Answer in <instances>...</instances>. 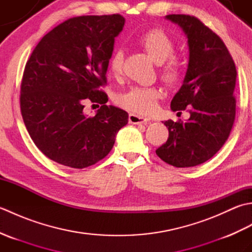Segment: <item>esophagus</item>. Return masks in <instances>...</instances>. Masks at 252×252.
<instances>
[{"label":"esophagus","mask_w":252,"mask_h":252,"mask_svg":"<svg viewBox=\"0 0 252 252\" xmlns=\"http://www.w3.org/2000/svg\"><path fill=\"white\" fill-rule=\"evenodd\" d=\"M148 121H149V119H147V118H144L142 116H138L135 114L129 115V122L133 123V125H141V123H146Z\"/></svg>","instance_id":"1"}]
</instances>
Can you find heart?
Listing matches in <instances>:
<instances>
[{"instance_id":"b5f03b06","label":"heart","mask_w":252,"mask_h":252,"mask_svg":"<svg viewBox=\"0 0 252 252\" xmlns=\"http://www.w3.org/2000/svg\"><path fill=\"white\" fill-rule=\"evenodd\" d=\"M140 44L152 60L160 65V73L165 82L176 85L183 81L184 65L174 53V42L161 29H152L144 32L137 37ZM125 52L117 47L112 52L108 61L109 71L118 76L122 71ZM160 96L159 90L153 87H133L127 92L119 95L118 103L126 109L140 115H149L156 109L157 100Z\"/></svg>"}]
</instances>
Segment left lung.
I'll use <instances>...</instances> for the list:
<instances>
[{"mask_svg": "<svg viewBox=\"0 0 252 252\" xmlns=\"http://www.w3.org/2000/svg\"><path fill=\"white\" fill-rule=\"evenodd\" d=\"M187 36L189 61L183 84L171 109L189 108L186 122L168 120V141L157 156L173 167H195L220 151L229 136L236 114L234 96L237 71L227 47L211 29L189 15H167Z\"/></svg>", "mask_w": 252, "mask_h": 252, "instance_id": "1", "label": "left lung"}]
</instances>
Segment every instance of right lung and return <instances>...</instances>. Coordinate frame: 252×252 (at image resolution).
Segmentation results:
<instances>
[{
    "label": "right lung",
    "mask_w": 252,
    "mask_h": 252,
    "mask_svg": "<svg viewBox=\"0 0 252 252\" xmlns=\"http://www.w3.org/2000/svg\"><path fill=\"white\" fill-rule=\"evenodd\" d=\"M126 19L119 14L79 16L42 37L26 63L20 110L29 135L47 158L83 169L105 158L127 112L107 106L106 84L115 37ZM87 100L102 106L84 115Z\"/></svg>",
    "instance_id": "right-lung-1"
}]
</instances>
